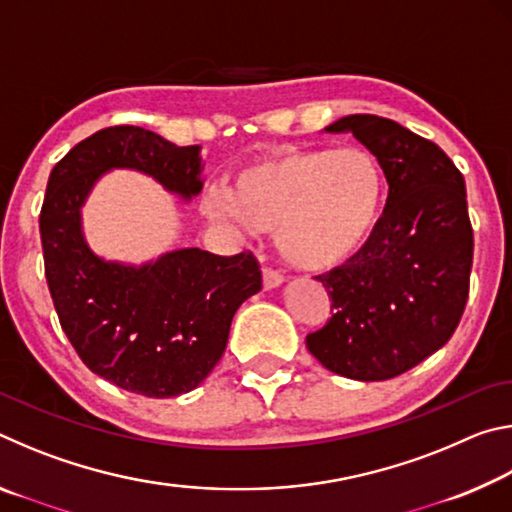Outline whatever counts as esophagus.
Returning <instances> with one entry per match:
<instances>
[{"label":"esophagus","mask_w":512,"mask_h":512,"mask_svg":"<svg viewBox=\"0 0 512 512\" xmlns=\"http://www.w3.org/2000/svg\"><path fill=\"white\" fill-rule=\"evenodd\" d=\"M282 282H284V277L277 273V271H273V268H264V271H262V287L266 291L277 289Z\"/></svg>","instance_id":"esophagus-1"}]
</instances>
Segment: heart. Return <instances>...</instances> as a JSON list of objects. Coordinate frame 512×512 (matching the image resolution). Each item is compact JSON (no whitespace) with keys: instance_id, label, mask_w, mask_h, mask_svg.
Instances as JSON below:
<instances>
[{"instance_id":"1","label":"heart","mask_w":512,"mask_h":512,"mask_svg":"<svg viewBox=\"0 0 512 512\" xmlns=\"http://www.w3.org/2000/svg\"><path fill=\"white\" fill-rule=\"evenodd\" d=\"M386 171L366 149L284 151L250 164L207 214L241 232H275L280 257L300 271H332L366 250L384 221Z\"/></svg>"}]
</instances>
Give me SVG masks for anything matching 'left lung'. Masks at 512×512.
I'll use <instances>...</instances> for the list:
<instances>
[{
    "label": "left lung",
    "instance_id": "8db88e82",
    "mask_svg": "<svg viewBox=\"0 0 512 512\" xmlns=\"http://www.w3.org/2000/svg\"><path fill=\"white\" fill-rule=\"evenodd\" d=\"M325 133H352L377 155L388 198L372 244L316 277L334 314L307 350L336 375L384 381L443 348L463 316L474 253L465 180L438 144L393 119L350 115Z\"/></svg>",
    "mask_w": 512,
    "mask_h": 512
}]
</instances>
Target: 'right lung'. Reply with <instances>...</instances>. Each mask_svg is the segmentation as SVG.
<instances>
[{
  "label": "right lung",
  "mask_w": 512,
  "mask_h": 512,
  "mask_svg": "<svg viewBox=\"0 0 512 512\" xmlns=\"http://www.w3.org/2000/svg\"><path fill=\"white\" fill-rule=\"evenodd\" d=\"M131 169L192 201L201 146H176L140 126L90 135L51 169L40 212L45 275L60 327L94 375L146 397L194 391L225 350L241 302L262 289L250 253L180 248L144 264L99 257L81 210L103 173Z\"/></svg>",
  "instance_id": "1"
}]
</instances>
